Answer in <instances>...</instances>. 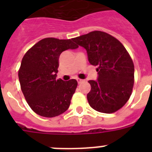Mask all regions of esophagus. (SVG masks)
Wrapping results in <instances>:
<instances>
[{
  "label": "esophagus",
  "instance_id": "1",
  "mask_svg": "<svg viewBox=\"0 0 152 152\" xmlns=\"http://www.w3.org/2000/svg\"><path fill=\"white\" fill-rule=\"evenodd\" d=\"M77 81L78 84H80V83L84 81V80H82V79H80V78H77Z\"/></svg>",
  "mask_w": 152,
  "mask_h": 152
}]
</instances>
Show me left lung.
Returning a JSON list of instances; mask_svg holds the SVG:
<instances>
[{"instance_id":"1","label":"left lung","mask_w":152,"mask_h":152,"mask_svg":"<svg viewBox=\"0 0 152 152\" xmlns=\"http://www.w3.org/2000/svg\"><path fill=\"white\" fill-rule=\"evenodd\" d=\"M84 47L90 64L97 66L96 80L88 82L91 90L87 95L94 110L113 113L123 107L132 94L134 84V64L123 44L101 31H93L72 39Z\"/></svg>"}]
</instances>
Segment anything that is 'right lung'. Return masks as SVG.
Returning a JSON list of instances; mask_svg holds the SVG:
<instances>
[{"mask_svg": "<svg viewBox=\"0 0 152 152\" xmlns=\"http://www.w3.org/2000/svg\"><path fill=\"white\" fill-rule=\"evenodd\" d=\"M77 48L72 39L45 38L24 55L19 80L26 102L36 114L55 117L68 109L77 82L75 79L56 80L58 58L64 51Z\"/></svg>", "mask_w": 152, "mask_h": 152, "instance_id": "add662e5", "label": "right lung"}]
</instances>
